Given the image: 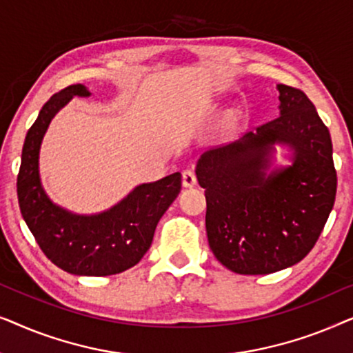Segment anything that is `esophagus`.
Instances as JSON below:
<instances>
[{
  "label": "esophagus",
  "instance_id": "1",
  "mask_svg": "<svg viewBox=\"0 0 353 353\" xmlns=\"http://www.w3.org/2000/svg\"><path fill=\"white\" fill-rule=\"evenodd\" d=\"M197 183L196 173L192 170H185L183 172V186L185 188H192Z\"/></svg>",
  "mask_w": 353,
  "mask_h": 353
}]
</instances>
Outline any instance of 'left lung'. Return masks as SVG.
Masks as SVG:
<instances>
[{
	"label": "left lung",
	"mask_w": 353,
	"mask_h": 353,
	"mask_svg": "<svg viewBox=\"0 0 353 353\" xmlns=\"http://www.w3.org/2000/svg\"><path fill=\"white\" fill-rule=\"evenodd\" d=\"M279 117L197 161L216 260L239 274L292 267L320 238L336 199L330 130L303 91L276 85ZM276 145L292 163L271 168Z\"/></svg>",
	"instance_id": "1"
}]
</instances>
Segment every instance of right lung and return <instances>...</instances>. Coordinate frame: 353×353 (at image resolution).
<instances>
[{"label": "right lung", "instance_id": "obj_1", "mask_svg": "<svg viewBox=\"0 0 353 353\" xmlns=\"http://www.w3.org/2000/svg\"><path fill=\"white\" fill-rule=\"evenodd\" d=\"M88 98L85 85L52 94L28 130L17 175L21 214L38 245L56 267L79 276H109L137 265L151 248L154 231L181 190V173L138 185L110 209L80 215L54 204L40 178V148L54 115L74 98Z\"/></svg>", "mask_w": 353, "mask_h": 353}]
</instances>
